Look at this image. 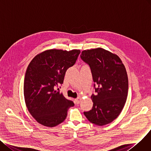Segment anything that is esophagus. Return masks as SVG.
Here are the masks:
<instances>
[{"label":"esophagus","instance_id":"34e87169","mask_svg":"<svg viewBox=\"0 0 151 151\" xmlns=\"http://www.w3.org/2000/svg\"><path fill=\"white\" fill-rule=\"evenodd\" d=\"M81 97H77V99H75V103L76 104H80V102H81Z\"/></svg>","mask_w":151,"mask_h":151}]
</instances>
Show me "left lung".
Masks as SVG:
<instances>
[{
	"mask_svg": "<svg viewBox=\"0 0 151 151\" xmlns=\"http://www.w3.org/2000/svg\"><path fill=\"white\" fill-rule=\"evenodd\" d=\"M81 58L90 68L96 93L91 96L92 109L83 113L94 124L106 125L119 116L126 102L129 83L125 66L118 56L102 48L83 50Z\"/></svg>",
	"mask_w": 151,
	"mask_h": 151,
	"instance_id": "left-lung-1",
	"label": "left lung"
}]
</instances>
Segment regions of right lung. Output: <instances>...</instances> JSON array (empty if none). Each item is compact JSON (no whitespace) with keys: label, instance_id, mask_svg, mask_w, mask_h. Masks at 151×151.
<instances>
[{"label":"right lung","instance_id":"add662e5","mask_svg":"<svg viewBox=\"0 0 151 151\" xmlns=\"http://www.w3.org/2000/svg\"><path fill=\"white\" fill-rule=\"evenodd\" d=\"M80 54V50H48L37 55L28 66L24 83L25 102L32 116L41 124L50 127L60 124L66 119L68 109L74 105L59 88L56 90Z\"/></svg>","mask_w":151,"mask_h":151}]
</instances>
